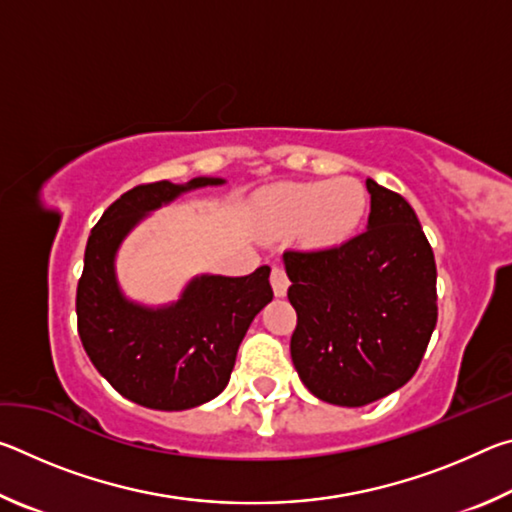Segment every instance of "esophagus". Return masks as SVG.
<instances>
[{
	"label": "esophagus",
	"mask_w": 512,
	"mask_h": 512,
	"mask_svg": "<svg viewBox=\"0 0 512 512\" xmlns=\"http://www.w3.org/2000/svg\"><path fill=\"white\" fill-rule=\"evenodd\" d=\"M271 284H273V291L275 296H284L289 289V277H287V271H284L282 266H273L271 271Z\"/></svg>",
	"instance_id": "34e87169"
}]
</instances>
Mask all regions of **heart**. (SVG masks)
I'll return each instance as SVG.
<instances>
[{"label": "heart", "mask_w": 512, "mask_h": 512, "mask_svg": "<svg viewBox=\"0 0 512 512\" xmlns=\"http://www.w3.org/2000/svg\"><path fill=\"white\" fill-rule=\"evenodd\" d=\"M368 192L357 178L284 183L264 198V221L280 235L302 230L309 244L336 246L359 230Z\"/></svg>", "instance_id": "obj_1"}]
</instances>
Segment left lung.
<instances>
[{"label": "left lung", "instance_id": "left-lung-1", "mask_svg": "<svg viewBox=\"0 0 512 512\" xmlns=\"http://www.w3.org/2000/svg\"><path fill=\"white\" fill-rule=\"evenodd\" d=\"M368 230L341 246L287 250L298 323L291 359L318 400L363 406L409 381L438 320L436 259L413 207L366 180Z\"/></svg>", "mask_w": 512, "mask_h": 512}]
</instances>
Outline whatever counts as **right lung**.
<instances>
[{
  "mask_svg": "<svg viewBox=\"0 0 512 512\" xmlns=\"http://www.w3.org/2000/svg\"><path fill=\"white\" fill-rule=\"evenodd\" d=\"M221 178L169 180L128 189L94 225L76 289L79 336L90 361L126 400L146 409L183 411L210 402L228 386L239 343L273 300L271 268L246 277L201 275L176 305L146 309L128 302L115 280L121 239L146 212Z\"/></svg>",
  "mask_w": 512,
  "mask_h": 512,
  "instance_id": "add662e5",
  "label": "right lung"
}]
</instances>
